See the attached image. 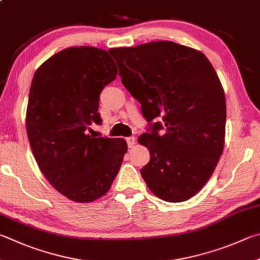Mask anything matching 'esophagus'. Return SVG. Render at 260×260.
I'll return each mask as SVG.
<instances>
[{
	"instance_id": "34e87169",
	"label": "esophagus",
	"mask_w": 260,
	"mask_h": 260,
	"mask_svg": "<svg viewBox=\"0 0 260 260\" xmlns=\"http://www.w3.org/2000/svg\"><path fill=\"white\" fill-rule=\"evenodd\" d=\"M126 142H127V145H128V148H133L134 144H135V138H134V136H129V138H126Z\"/></svg>"
}]
</instances>
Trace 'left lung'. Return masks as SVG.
Returning a JSON list of instances; mask_svg holds the SVG:
<instances>
[{
    "label": "left lung",
    "mask_w": 260,
    "mask_h": 260,
    "mask_svg": "<svg viewBox=\"0 0 260 260\" xmlns=\"http://www.w3.org/2000/svg\"><path fill=\"white\" fill-rule=\"evenodd\" d=\"M121 83L140 102L150 151L141 175L153 194L182 202L214 173L224 149V89L207 56L169 41L111 49ZM157 116L163 121L153 122Z\"/></svg>",
    "instance_id": "8db88e82"
}]
</instances>
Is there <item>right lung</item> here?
I'll use <instances>...</instances> for the list:
<instances>
[{
    "label": "right lung",
    "instance_id": "right-lung-1",
    "mask_svg": "<svg viewBox=\"0 0 260 260\" xmlns=\"http://www.w3.org/2000/svg\"><path fill=\"white\" fill-rule=\"evenodd\" d=\"M117 67L107 51L68 48L34 74L26 129L37 165L55 190L76 202H91L109 191L127 152L122 139L93 138L101 124L102 89L115 81Z\"/></svg>",
    "mask_w": 260,
    "mask_h": 260
}]
</instances>
